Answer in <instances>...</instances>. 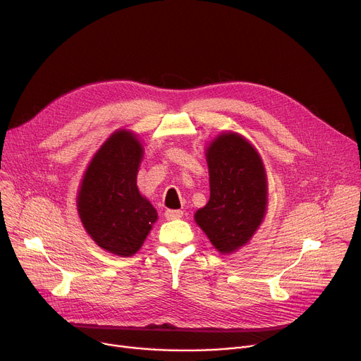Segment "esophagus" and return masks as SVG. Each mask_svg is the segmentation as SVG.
I'll use <instances>...</instances> for the list:
<instances>
[{"mask_svg":"<svg viewBox=\"0 0 361 361\" xmlns=\"http://www.w3.org/2000/svg\"><path fill=\"white\" fill-rule=\"evenodd\" d=\"M183 210H167L166 212V219L167 220H174V219H181L183 217Z\"/></svg>","mask_w":361,"mask_h":361,"instance_id":"obj_1","label":"esophagus"}]
</instances>
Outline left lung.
I'll return each mask as SVG.
<instances>
[{"label":"left lung","instance_id":"left-lung-1","mask_svg":"<svg viewBox=\"0 0 361 361\" xmlns=\"http://www.w3.org/2000/svg\"><path fill=\"white\" fill-rule=\"evenodd\" d=\"M210 199L194 220L220 253L246 245L267 213L268 181L253 145L236 133H223L206 149Z\"/></svg>","mask_w":361,"mask_h":361}]
</instances>
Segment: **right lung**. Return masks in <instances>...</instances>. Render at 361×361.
I'll list each match as a JSON object with an SVG mask.
<instances>
[{"instance_id":"obj_1","label":"right lung","mask_w":361,"mask_h":361,"mask_svg":"<svg viewBox=\"0 0 361 361\" xmlns=\"http://www.w3.org/2000/svg\"><path fill=\"white\" fill-rule=\"evenodd\" d=\"M142 154L137 135L118 129L92 158L78 194L86 232L118 256L137 253L158 217L137 185Z\"/></svg>"}]
</instances>
